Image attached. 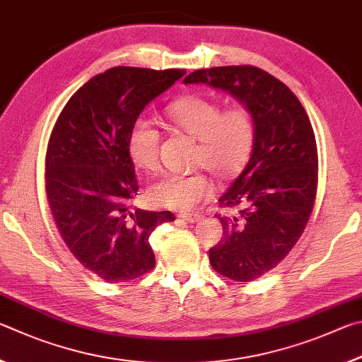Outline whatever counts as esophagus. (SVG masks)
Segmentation results:
<instances>
[{"label": "esophagus", "instance_id": "34e87169", "mask_svg": "<svg viewBox=\"0 0 362 362\" xmlns=\"http://www.w3.org/2000/svg\"><path fill=\"white\" fill-rule=\"evenodd\" d=\"M180 218L182 221H186V223H189V224L199 223V221L202 219V216H199V214H180Z\"/></svg>", "mask_w": 362, "mask_h": 362}]
</instances>
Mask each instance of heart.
Masks as SVG:
<instances>
[{
  "instance_id": "obj_1",
  "label": "heart",
  "mask_w": 362,
  "mask_h": 362,
  "mask_svg": "<svg viewBox=\"0 0 362 362\" xmlns=\"http://www.w3.org/2000/svg\"><path fill=\"white\" fill-rule=\"evenodd\" d=\"M171 122L199 139L195 163L205 167L218 180L235 176L248 162L255 143V120L245 106H232L223 111L210 98L189 95L167 107ZM160 133L148 117H138L132 124L127 148L139 168L158 167ZM213 194V185L204 173L163 175L149 187L152 204L171 210L192 211Z\"/></svg>"
}]
</instances>
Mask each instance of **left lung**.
Here are the masks:
<instances>
[{
	"label": "left lung",
	"mask_w": 362,
	"mask_h": 362,
	"mask_svg": "<svg viewBox=\"0 0 362 362\" xmlns=\"http://www.w3.org/2000/svg\"><path fill=\"white\" fill-rule=\"evenodd\" d=\"M182 82L221 88L255 120L250 160L219 197L237 213L216 214L224 233L210 250V262L230 280H256L288 256L312 214L318 182L312 124L289 87L261 68H205Z\"/></svg>",
	"instance_id": "obj_1"
}]
</instances>
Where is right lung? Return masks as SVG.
Returning <instances> with one entry per match:
<instances>
[{"mask_svg":"<svg viewBox=\"0 0 362 362\" xmlns=\"http://www.w3.org/2000/svg\"><path fill=\"white\" fill-rule=\"evenodd\" d=\"M182 76V69H107L69 98L50 135L46 192L57 229L74 257L107 283L154 269L149 235L175 221L170 211L130 210L138 181L127 138L144 107Z\"/></svg>","mask_w":362,"mask_h":362,"instance_id":"obj_1","label":"right lung"}]
</instances>
